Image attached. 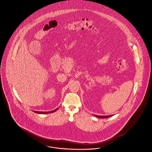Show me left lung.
<instances>
[{
  "mask_svg": "<svg viewBox=\"0 0 152 152\" xmlns=\"http://www.w3.org/2000/svg\"><path fill=\"white\" fill-rule=\"evenodd\" d=\"M113 115H109V116H95L96 117H99V118H108V117H111Z\"/></svg>",
  "mask_w": 152,
  "mask_h": 152,
  "instance_id": "left-lung-1",
  "label": "left lung"
}]
</instances>
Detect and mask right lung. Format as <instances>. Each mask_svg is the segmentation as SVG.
I'll return each mask as SVG.
<instances>
[{"instance_id": "1", "label": "right lung", "mask_w": 152, "mask_h": 152, "mask_svg": "<svg viewBox=\"0 0 152 152\" xmlns=\"http://www.w3.org/2000/svg\"><path fill=\"white\" fill-rule=\"evenodd\" d=\"M57 109H58V108L55 109V110H53V111H50V112H37V111H35L34 112L36 113H39V114H47V113H50L54 112L56 111Z\"/></svg>"}]
</instances>
